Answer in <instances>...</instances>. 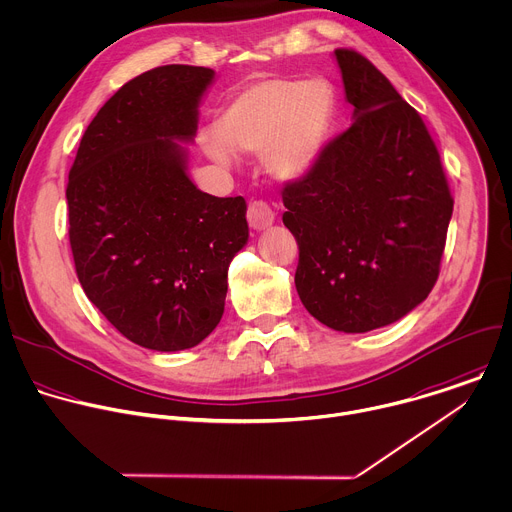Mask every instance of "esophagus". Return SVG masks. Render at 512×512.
Segmentation results:
<instances>
[{
	"mask_svg": "<svg viewBox=\"0 0 512 512\" xmlns=\"http://www.w3.org/2000/svg\"><path fill=\"white\" fill-rule=\"evenodd\" d=\"M246 218H248V224L254 228V230H266L274 224V210L270 208L268 202L264 200H254L248 204V212H246Z\"/></svg>",
	"mask_w": 512,
	"mask_h": 512,
	"instance_id": "34e87169",
	"label": "esophagus"
}]
</instances>
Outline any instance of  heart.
<instances>
[{
    "instance_id": "heart-1",
    "label": "heart",
    "mask_w": 512,
    "mask_h": 512,
    "mask_svg": "<svg viewBox=\"0 0 512 512\" xmlns=\"http://www.w3.org/2000/svg\"><path fill=\"white\" fill-rule=\"evenodd\" d=\"M334 116V92L322 80L262 78L238 92L218 114L202 150L232 166L234 153L260 154L264 170L282 182L300 180L316 164Z\"/></svg>"
}]
</instances>
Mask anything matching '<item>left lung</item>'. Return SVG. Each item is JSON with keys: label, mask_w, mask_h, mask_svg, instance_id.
Instances as JSON below:
<instances>
[{"label": "left lung", "mask_w": 512, "mask_h": 512, "mask_svg": "<svg viewBox=\"0 0 512 512\" xmlns=\"http://www.w3.org/2000/svg\"><path fill=\"white\" fill-rule=\"evenodd\" d=\"M334 56L354 122L284 184L282 222L298 242L306 310L328 328L368 332L430 294L454 200L420 114L362 54Z\"/></svg>", "instance_id": "obj_1"}]
</instances>
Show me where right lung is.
<instances>
[{
  "instance_id": "1",
  "label": "right lung",
  "mask_w": 512,
  "mask_h": 512,
  "mask_svg": "<svg viewBox=\"0 0 512 512\" xmlns=\"http://www.w3.org/2000/svg\"><path fill=\"white\" fill-rule=\"evenodd\" d=\"M214 70L160 66L124 84L92 120L66 188L78 280L138 346L176 352L220 322L228 266L248 242L242 196L216 198L186 174Z\"/></svg>"
}]
</instances>
